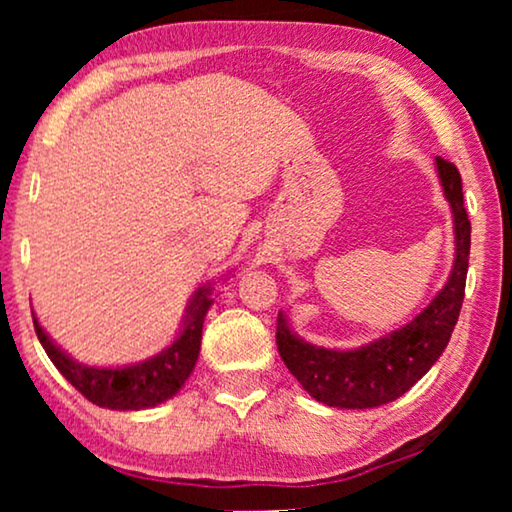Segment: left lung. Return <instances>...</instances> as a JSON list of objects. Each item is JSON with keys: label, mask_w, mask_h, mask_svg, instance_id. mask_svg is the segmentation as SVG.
Returning a JSON list of instances; mask_svg holds the SVG:
<instances>
[{"label": "left lung", "mask_w": 512, "mask_h": 512, "mask_svg": "<svg viewBox=\"0 0 512 512\" xmlns=\"http://www.w3.org/2000/svg\"><path fill=\"white\" fill-rule=\"evenodd\" d=\"M440 186L454 219V263L443 289L408 324L356 349H326L291 331L286 314L277 317V349L291 375L319 403L331 408L366 410L396 401L422 380L445 352L464 303L471 221L464 209L461 174L436 158Z\"/></svg>", "instance_id": "8db88e82"}]
</instances>
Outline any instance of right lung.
<instances>
[{
    "mask_svg": "<svg viewBox=\"0 0 512 512\" xmlns=\"http://www.w3.org/2000/svg\"><path fill=\"white\" fill-rule=\"evenodd\" d=\"M212 305V284L200 286L188 300L186 314L172 345H167L163 352L151 356V359L130 363V366H86V363L74 361L67 352H62L48 338L37 317H34V331H37L41 347L46 349L53 366L90 403L109 410H146L172 398L191 377L195 361L200 356L202 324H205L207 310Z\"/></svg>",
    "mask_w": 512,
    "mask_h": 512,
    "instance_id": "right-lung-1",
    "label": "right lung"
}]
</instances>
